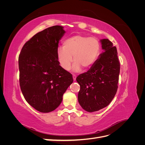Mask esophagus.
<instances>
[{
    "mask_svg": "<svg viewBox=\"0 0 145 145\" xmlns=\"http://www.w3.org/2000/svg\"><path fill=\"white\" fill-rule=\"evenodd\" d=\"M72 77H73L74 81H75V80H76V76L75 75V74H73V75H72Z\"/></svg>",
    "mask_w": 145,
    "mask_h": 145,
    "instance_id": "1",
    "label": "esophagus"
}]
</instances>
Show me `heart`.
I'll list each match as a JSON object with an SVG mask.
<instances>
[{"label": "heart", "instance_id": "heart-1", "mask_svg": "<svg viewBox=\"0 0 145 145\" xmlns=\"http://www.w3.org/2000/svg\"><path fill=\"white\" fill-rule=\"evenodd\" d=\"M100 52V43L97 38L75 35L66 39L63 47L58 48L57 57L60 67L68 71L71 68L73 56L75 62L72 69L77 71L82 67L87 69L93 67L99 59Z\"/></svg>", "mask_w": 145, "mask_h": 145}]
</instances>
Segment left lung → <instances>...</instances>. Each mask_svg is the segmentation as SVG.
<instances>
[{
    "label": "left lung",
    "instance_id": "8db88e82",
    "mask_svg": "<svg viewBox=\"0 0 145 145\" xmlns=\"http://www.w3.org/2000/svg\"><path fill=\"white\" fill-rule=\"evenodd\" d=\"M100 42L104 51L88 71L76 78L80 86L78 103L83 109L89 112L107 106L118 88L120 67L117 48L108 39Z\"/></svg>",
    "mask_w": 145,
    "mask_h": 145
}]
</instances>
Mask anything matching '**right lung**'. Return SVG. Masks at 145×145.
Returning <instances> with one entry per match:
<instances>
[{"label": "right lung", "mask_w": 145, "mask_h": 145, "mask_svg": "<svg viewBox=\"0 0 145 145\" xmlns=\"http://www.w3.org/2000/svg\"><path fill=\"white\" fill-rule=\"evenodd\" d=\"M65 33L59 25L43 30L25 43L19 56L22 93L39 112L55 110L73 82L71 73L60 67L57 57L59 40Z\"/></svg>", "instance_id": "obj_1"}]
</instances>
